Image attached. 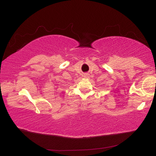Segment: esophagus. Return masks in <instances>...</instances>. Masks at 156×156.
Segmentation results:
<instances>
[{
	"instance_id": "1",
	"label": "esophagus",
	"mask_w": 156,
	"mask_h": 156,
	"mask_svg": "<svg viewBox=\"0 0 156 156\" xmlns=\"http://www.w3.org/2000/svg\"><path fill=\"white\" fill-rule=\"evenodd\" d=\"M84 77H85V78H88V74H85Z\"/></svg>"
}]
</instances>
